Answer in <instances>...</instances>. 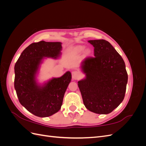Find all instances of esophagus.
<instances>
[{
	"label": "esophagus",
	"mask_w": 146,
	"mask_h": 146,
	"mask_svg": "<svg viewBox=\"0 0 146 146\" xmlns=\"http://www.w3.org/2000/svg\"><path fill=\"white\" fill-rule=\"evenodd\" d=\"M72 78L74 80H78V79L80 77V74H79L78 72L76 71V70L72 71Z\"/></svg>",
	"instance_id": "obj_1"
}]
</instances>
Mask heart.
Instances as JSON below:
<instances>
[{
    "label": "heart",
    "instance_id": "b5f03b06",
    "mask_svg": "<svg viewBox=\"0 0 146 146\" xmlns=\"http://www.w3.org/2000/svg\"><path fill=\"white\" fill-rule=\"evenodd\" d=\"M83 49H84V47L83 46H79V47H77V50L78 52H82V51H83ZM85 52L86 54L88 55V54H90V50L89 49H86Z\"/></svg>",
    "mask_w": 146,
    "mask_h": 146
}]
</instances>
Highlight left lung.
<instances>
[{"mask_svg":"<svg viewBox=\"0 0 146 146\" xmlns=\"http://www.w3.org/2000/svg\"><path fill=\"white\" fill-rule=\"evenodd\" d=\"M94 47V56L81 63L85 78L78 82L83 104L90 111L107 114L124 99L128 75L124 61L108 41H88Z\"/></svg>","mask_w":146,"mask_h":146,"instance_id":"1","label":"left lung"}]
</instances>
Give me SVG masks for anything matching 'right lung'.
I'll use <instances>...</instances> for the list:
<instances>
[{
	"instance_id": "1",
	"label": "right lung",
	"mask_w": 146,
	"mask_h": 146,
	"mask_svg": "<svg viewBox=\"0 0 146 146\" xmlns=\"http://www.w3.org/2000/svg\"><path fill=\"white\" fill-rule=\"evenodd\" d=\"M62 49L60 42L44 41L31 44L22 52L15 66V88L20 104L34 115L45 117L61 108L72 75L69 71L40 85L36 76L47 58L57 59Z\"/></svg>"
}]
</instances>
